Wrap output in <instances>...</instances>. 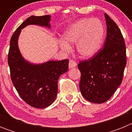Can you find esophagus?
Instances as JSON below:
<instances>
[{
  "label": "esophagus",
  "mask_w": 132,
  "mask_h": 132,
  "mask_svg": "<svg viewBox=\"0 0 132 132\" xmlns=\"http://www.w3.org/2000/svg\"><path fill=\"white\" fill-rule=\"evenodd\" d=\"M77 66V63L73 59H71L69 61V67L70 69L73 68V67H75Z\"/></svg>",
  "instance_id": "1"
}]
</instances>
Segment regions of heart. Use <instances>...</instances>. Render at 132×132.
I'll list each match as a JSON object with an SVG mask.
<instances>
[{"label":"heart","mask_w":132,"mask_h":132,"mask_svg":"<svg viewBox=\"0 0 132 132\" xmlns=\"http://www.w3.org/2000/svg\"><path fill=\"white\" fill-rule=\"evenodd\" d=\"M104 33L102 22L97 18L82 19L69 28L64 34L65 42L61 43L64 51H69V44L76 43L78 54L88 57L94 55L101 47Z\"/></svg>","instance_id":"heart-1"}]
</instances>
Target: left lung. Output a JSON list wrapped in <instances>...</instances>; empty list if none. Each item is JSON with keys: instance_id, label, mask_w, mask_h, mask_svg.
Wrapping results in <instances>:
<instances>
[{"instance_id": "8db88e82", "label": "left lung", "mask_w": 132, "mask_h": 132, "mask_svg": "<svg viewBox=\"0 0 132 132\" xmlns=\"http://www.w3.org/2000/svg\"><path fill=\"white\" fill-rule=\"evenodd\" d=\"M107 36L104 47L91 58L80 61L79 88L86 100L93 103L105 102L122 83L126 65V50L123 36L117 24L104 14Z\"/></svg>"}]
</instances>
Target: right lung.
<instances>
[{
  "instance_id": "1",
  "label": "right lung",
  "mask_w": 132,
  "mask_h": 132,
  "mask_svg": "<svg viewBox=\"0 0 132 132\" xmlns=\"http://www.w3.org/2000/svg\"><path fill=\"white\" fill-rule=\"evenodd\" d=\"M50 15L31 16L14 32L10 39L8 54L10 78L23 101L37 108H45L52 104L58 90V79L68 71L69 59L50 61L42 65H33L23 59L18 47L21 30L30 24L50 28Z\"/></svg>"
}]
</instances>
